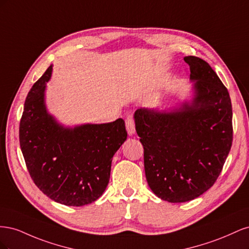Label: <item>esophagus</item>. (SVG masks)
<instances>
[{
  "label": "esophagus",
  "instance_id": "34e87169",
  "mask_svg": "<svg viewBox=\"0 0 249 249\" xmlns=\"http://www.w3.org/2000/svg\"><path fill=\"white\" fill-rule=\"evenodd\" d=\"M125 127L129 135H133L135 133V123L132 115H129L125 118Z\"/></svg>",
  "mask_w": 249,
  "mask_h": 249
}]
</instances>
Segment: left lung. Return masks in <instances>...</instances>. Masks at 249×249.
<instances>
[{"label":"left lung","mask_w":249,"mask_h":249,"mask_svg":"<svg viewBox=\"0 0 249 249\" xmlns=\"http://www.w3.org/2000/svg\"><path fill=\"white\" fill-rule=\"evenodd\" d=\"M194 97L172 111L140 108L135 127L152 191L163 200L198 197L219 177L232 142L230 93L208 62L187 56Z\"/></svg>","instance_id":"obj_1"}]
</instances>
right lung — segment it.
<instances>
[{
  "label": "right lung",
  "mask_w": 249,
  "mask_h": 249,
  "mask_svg": "<svg viewBox=\"0 0 249 249\" xmlns=\"http://www.w3.org/2000/svg\"><path fill=\"white\" fill-rule=\"evenodd\" d=\"M52 65L30 90L19 124V144L30 177L56 202L81 207L106 190L112 158L125 141L124 119L65 127L49 114L44 90Z\"/></svg>",
  "instance_id": "right-lung-1"
}]
</instances>
